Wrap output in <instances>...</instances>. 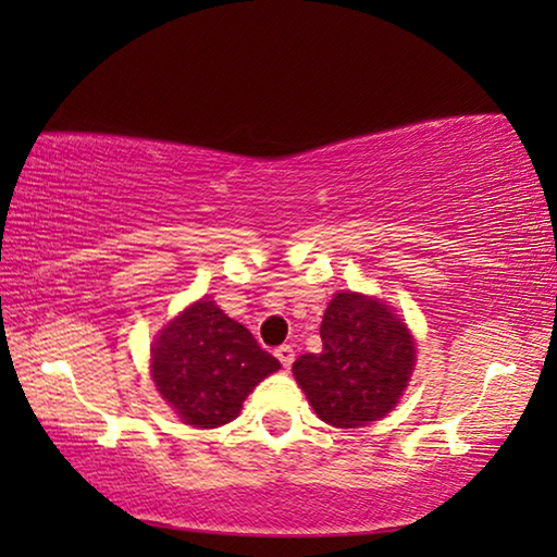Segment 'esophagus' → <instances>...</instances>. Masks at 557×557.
<instances>
[{
	"mask_svg": "<svg viewBox=\"0 0 557 557\" xmlns=\"http://www.w3.org/2000/svg\"><path fill=\"white\" fill-rule=\"evenodd\" d=\"M275 356L280 358V363L285 366V369H289L292 361H295V348H292L289 344H282L275 348Z\"/></svg>",
	"mask_w": 557,
	"mask_h": 557,
	"instance_id": "esophagus-1",
	"label": "esophagus"
}]
</instances>
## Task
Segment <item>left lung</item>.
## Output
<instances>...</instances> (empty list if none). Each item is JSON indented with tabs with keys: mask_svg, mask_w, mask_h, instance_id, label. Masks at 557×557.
Segmentation results:
<instances>
[{
	"mask_svg": "<svg viewBox=\"0 0 557 557\" xmlns=\"http://www.w3.org/2000/svg\"><path fill=\"white\" fill-rule=\"evenodd\" d=\"M322 354H305L292 373L319 420L366 428L395 408L414 369L408 324L375 297L338 292L322 319Z\"/></svg>",
	"mask_w": 557,
	"mask_h": 557,
	"instance_id": "obj_1",
	"label": "left lung"
}]
</instances>
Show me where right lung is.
Returning a JSON list of instances; mask_svg holds the SVG:
<instances>
[{"mask_svg": "<svg viewBox=\"0 0 557 557\" xmlns=\"http://www.w3.org/2000/svg\"><path fill=\"white\" fill-rule=\"evenodd\" d=\"M149 369L159 395L182 422L213 430L238 418L243 400L280 369V361L203 297L159 332Z\"/></svg>", "mask_w": 557, "mask_h": 557, "instance_id": "1", "label": "right lung"}]
</instances>
